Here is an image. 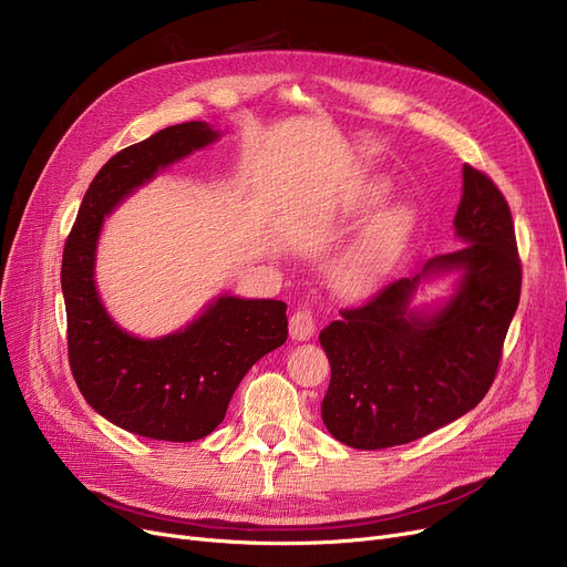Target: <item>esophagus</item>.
<instances>
[{
    "instance_id": "1",
    "label": "esophagus",
    "mask_w": 567,
    "mask_h": 567,
    "mask_svg": "<svg viewBox=\"0 0 567 567\" xmlns=\"http://www.w3.org/2000/svg\"><path fill=\"white\" fill-rule=\"evenodd\" d=\"M289 336L291 340H310L315 336V315L308 308H299L289 317Z\"/></svg>"
}]
</instances>
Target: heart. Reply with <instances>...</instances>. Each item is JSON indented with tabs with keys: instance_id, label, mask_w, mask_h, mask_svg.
Returning <instances> with one entry per match:
<instances>
[{
	"instance_id": "1",
	"label": "heart",
	"mask_w": 567,
	"mask_h": 567,
	"mask_svg": "<svg viewBox=\"0 0 567 567\" xmlns=\"http://www.w3.org/2000/svg\"><path fill=\"white\" fill-rule=\"evenodd\" d=\"M383 197L379 184H368L361 190L359 204L374 206ZM413 229V216L404 206L385 208L374 216L353 246L347 250L336 271V287L344 296H365L381 285L404 252Z\"/></svg>"
}]
</instances>
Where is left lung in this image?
<instances>
[{
	"label": "left lung",
	"mask_w": 567,
	"mask_h": 567,
	"mask_svg": "<svg viewBox=\"0 0 567 567\" xmlns=\"http://www.w3.org/2000/svg\"><path fill=\"white\" fill-rule=\"evenodd\" d=\"M455 231L464 246L425 261L413 278L340 310L319 342L331 383L321 419L338 441L379 451L421 439L478 404L494 383L519 306L522 261L511 206L492 178L464 165ZM462 270L454 299L432 316L408 310L420 284Z\"/></svg>",
	"instance_id": "obj_1"
}]
</instances>
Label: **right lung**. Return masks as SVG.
I'll return each mask as SVG.
<instances>
[{
	"instance_id": "right-lung-1",
	"label": "right lung",
	"mask_w": 567,
	"mask_h": 567,
	"mask_svg": "<svg viewBox=\"0 0 567 567\" xmlns=\"http://www.w3.org/2000/svg\"><path fill=\"white\" fill-rule=\"evenodd\" d=\"M218 140L204 122L158 131L112 156L89 184L62 259L69 363L84 400L126 432L197 441L225 419L246 372L287 340V306L220 296L184 331L140 340L110 319L94 259L103 218L158 169Z\"/></svg>"
}]
</instances>
